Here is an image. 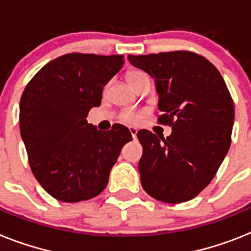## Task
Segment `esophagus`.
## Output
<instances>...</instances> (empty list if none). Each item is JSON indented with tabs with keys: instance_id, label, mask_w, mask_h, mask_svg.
I'll return each instance as SVG.
<instances>
[{
	"instance_id": "34e87169",
	"label": "esophagus",
	"mask_w": 251,
	"mask_h": 251,
	"mask_svg": "<svg viewBox=\"0 0 251 251\" xmlns=\"http://www.w3.org/2000/svg\"><path fill=\"white\" fill-rule=\"evenodd\" d=\"M129 132H130V134H132V138L136 139L137 138V132H138V130H137V128L129 127Z\"/></svg>"
}]
</instances>
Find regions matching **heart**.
<instances>
[{
    "label": "heart",
    "mask_w": 251,
    "mask_h": 251,
    "mask_svg": "<svg viewBox=\"0 0 251 251\" xmlns=\"http://www.w3.org/2000/svg\"><path fill=\"white\" fill-rule=\"evenodd\" d=\"M145 73L138 72V70H130V72L127 73V80L130 85L134 88L137 85L142 77H145ZM141 112L138 110H133V109H126L123 112H121L119 114V118H121L122 122H126V123H137V122L141 119Z\"/></svg>",
    "instance_id": "obj_1"
}]
</instances>
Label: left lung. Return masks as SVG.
Wrapping results in <instances>:
<instances>
[{"instance_id":"obj_1","label":"left lung","mask_w":251,"mask_h":251,"mask_svg":"<svg viewBox=\"0 0 251 251\" xmlns=\"http://www.w3.org/2000/svg\"><path fill=\"white\" fill-rule=\"evenodd\" d=\"M128 59L156 80L158 123L172 127L167 138L137 133L142 186L162 202L191 200L211 182L230 148L235 110L229 89L219 70L192 51Z\"/></svg>"}]
</instances>
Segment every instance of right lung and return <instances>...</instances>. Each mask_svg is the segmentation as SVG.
<instances>
[{"instance_id": "add662e5", "label": "right lung", "mask_w": 251, "mask_h": 251, "mask_svg": "<svg viewBox=\"0 0 251 251\" xmlns=\"http://www.w3.org/2000/svg\"><path fill=\"white\" fill-rule=\"evenodd\" d=\"M123 64V55H63L39 70L22 93L20 132L28 165L56 200L79 202L98 196L122 147L132 141L122 124L101 132L86 121Z\"/></svg>"}]
</instances>
